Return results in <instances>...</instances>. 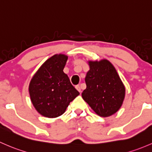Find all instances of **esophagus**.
Wrapping results in <instances>:
<instances>
[{
    "label": "esophagus",
    "instance_id": "34e87169",
    "mask_svg": "<svg viewBox=\"0 0 152 152\" xmlns=\"http://www.w3.org/2000/svg\"><path fill=\"white\" fill-rule=\"evenodd\" d=\"M76 89H77L78 91H79V92H81V87L79 85H77V86H76Z\"/></svg>",
    "mask_w": 152,
    "mask_h": 152
}]
</instances>
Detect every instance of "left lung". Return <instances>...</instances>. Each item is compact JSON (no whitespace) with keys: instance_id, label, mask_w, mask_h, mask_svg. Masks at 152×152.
I'll use <instances>...</instances> for the list:
<instances>
[{"instance_id":"obj_1","label":"left lung","mask_w":152,"mask_h":152,"mask_svg":"<svg viewBox=\"0 0 152 152\" xmlns=\"http://www.w3.org/2000/svg\"><path fill=\"white\" fill-rule=\"evenodd\" d=\"M89 71L83 91V99L97 115L107 117L122 106L125 88L114 65L107 60L89 61Z\"/></svg>"}]
</instances>
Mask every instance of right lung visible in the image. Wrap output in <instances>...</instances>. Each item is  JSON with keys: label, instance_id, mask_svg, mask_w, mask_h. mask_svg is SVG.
I'll return each instance as SVG.
<instances>
[{"label": "right lung", "instance_id": "obj_1", "mask_svg": "<svg viewBox=\"0 0 152 152\" xmlns=\"http://www.w3.org/2000/svg\"><path fill=\"white\" fill-rule=\"evenodd\" d=\"M68 57L55 55L49 58L35 73L29 85L30 100L42 116L55 118L65 113L79 92L63 72Z\"/></svg>", "mask_w": 152, "mask_h": 152}]
</instances>
